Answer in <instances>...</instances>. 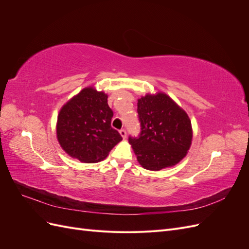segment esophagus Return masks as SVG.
Wrapping results in <instances>:
<instances>
[{
	"label": "esophagus",
	"mask_w": 249,
	"mask_h": 249,
	"mask_svg": "<svg viewBox=\"0 0 249 249\" xmlns=\"http://www.w3.org/2000/svg\"><path fill=\"white\" fill-rule=\"evenodd\" d=\"M119 134H120V136H122L124 139H125V138H126V132H125V130L122 129V130L119 131Z\"/></svg>",
	"instance_id": "obj_1"
}]
</instances>
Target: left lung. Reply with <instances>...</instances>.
<instances>
[{
    "instance_id": "1",
    "label": "left lung",
    "mask_w": 249,
    "mask_h": 249,
    "mask_svg": "<svg viewBox=\"0 0 249 249\" xmlns=\"http://www.w3.org/2000/svg\"><path fill=\"white\" fill-rule=\"evenodd\" d=\"M140 136L129 138L141 166L152 171L172 167L189 150L193 130L186 111L165 92L146 93L138 99Z\"/></svg>"
}]
</instances>
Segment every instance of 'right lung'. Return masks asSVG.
Instances as JSON below:
<instances>
[{
	"label": "right lung",
	"instance_id": "right-lung-1",
	"mask_svg": "<svg viewBox=\"0 0 249 249\" xmlns=\"http://www.w3.org/2000/svg\"><path fill=\"white\" fill-rule=\"evenodd\" d=\"M108 94L94 86L83 88L59 111L56 134L60 146L83 163H97L123 140L111 126L113 112Z\"/></svg>",
	"mask_w": 249,
	"mask_h": 249
}]
</instances>
